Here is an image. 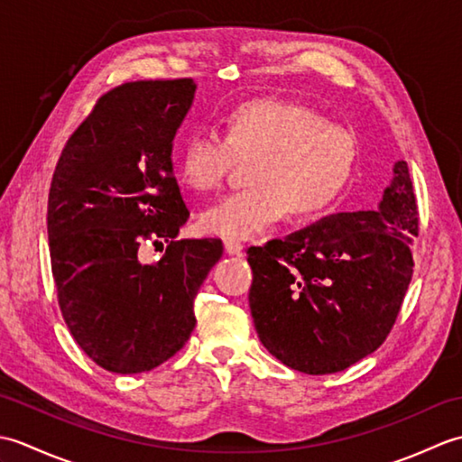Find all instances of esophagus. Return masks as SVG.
I'll return each instance as SVG.
<instances>
[{
  "label": "esophagus",
  "mask_w": 462,
  "mask_h": 462,
  "mask_svg": "<svg viewBox=\"0 0 462 462\" xmlns=\"http://www.w3.org/2000/svg\"><path fill=\"white\" fill-rule=\"evenodd\" d=\"M224 250H226V254H228V256H240L242 250H244V246H242L240 242L226 240V242H224Z\"/></svg>",
  "instance_id": "obj_1"
}]
</instances>
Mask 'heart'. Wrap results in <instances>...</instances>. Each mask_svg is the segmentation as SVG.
<instances>
[{"mask_svg":"<svg viewBox=\"0 0 462 462\" xmlns=\"http://www.w3.org/2000/svg\"><path fill=\"white\" fill-rule=\"evenodd\" d=\"M224 133H194L179 169L190 189L208 192L220 189L238 159H254L252 189L226 196L200 214V228L226 240L258 236L286 212L293 218L321 212L357 161L356 134L290 101L240 103L226 116Z\"/></svg>","mask_w":462,"mask_h":462,"instance_id":"b5f03b06","label":"heart"}]
</instances>
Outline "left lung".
<instances>
[{
  "mask_svg": "<svg viewBox=\"0 0 462 462\" xmlns=\"http://www.w3.org/2000/svg\"><path fill=\"white\" fill-rule=\"evenodd\" d=\"M417 202L405 161L375 210L323 216L248 248L250 311L262 346L308 375L347 369L393 328L413 276Z\"/></svg>",
  "mask_w": 462,
  "mask_h": 462,
  "instance_id": "left-lung-1",
  "label": "left lung"
}]
</instances>
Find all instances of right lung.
Returning a JSON list of instances; mask_svg holds the SVG:
<instances>
[{"label":"right lung","mask_w":462,"mask_h":462,"mask_svg":"<svg viewBox=\"0 0 462 462\" xmlns=\"http://www.w3.org/2000/svg\"><path fill=\"white\" fill-rule=\"evenodd\" d=\"M196 83L134 81L103 95L57 162L47 234L59 306L79 347L111 373H143L194 329V298L222 242L179 240L189 208L172 146ZM144 239L170 244L144 264ZM162 244V242H161Z\"/></svg>","instance_id":"add662e5"}]
</instances>
